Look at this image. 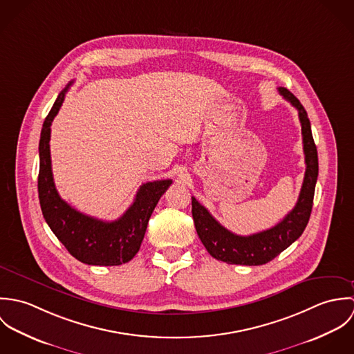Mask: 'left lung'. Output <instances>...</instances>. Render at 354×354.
Wrapping results in <instances>:
<instances>
[{
	"label": "left lung",
	"mask_w": 354,
	"mask_h": 354,
	"mask_svg": "<svg viewBox=\"0 0 354 354\" xmlns=\"http://www.w3.org/2000/svg\"><path fill=\"white\" fill-rule=\"evenodd\" d=\"M278 91L299 110L303 132L306 167L300 196L295 208L271 229L251 236H239L223 227L208 209L192 196V216L203 245L212 257L227 264L261 266L271 261L303 234L310 216L319 173L317 150L313 142L310 122L303 104L289 90L279 87Z\"/></svg>",
	"instance_id": "obj_1"
}]
</instances>
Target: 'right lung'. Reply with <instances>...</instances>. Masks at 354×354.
Instances as JSON below:
<instances>
[{"label":"right lung","instance_id":"add662e5","mask_svg":"<svg viewBox=\"0 0 354 354\" xmlns=\"http://www.w3.org/2000/svg\"><path fill=\"white\" fill-rule=\"evenodd\" d=\"M72 83L58 94L41 132L38 194L42 214L55 237L79 261L91 266H120L139 252L152 211L173 181L156 180L143 184L131 207L113 222L88 216L62 201L53 180L49 142L51 122Z\"/></svg>","mask_w":354,"mask_h":354}]
</instances>
